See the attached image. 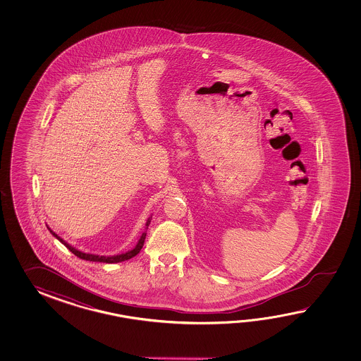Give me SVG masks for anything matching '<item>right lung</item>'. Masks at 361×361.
I'll use <instances>...</instances> for the list:
<instances>
[{"label": "right lung", "instance_id": "obj_1", "mask_svg": "<svg viewBox=\"0 0 361 361\" xmlns=\"http://www.w3.org/2000/svg\"><path fill=\"white\" fill-rule=\"evenodd\" d=\"M151 219H152V216H149V218L147 219L146 228H148V226H149V223H151ZM49 231L51 232V235H53L54 238H58L63 245L66 246V247H67L68 250H71L72 253L75 254V255H77L78 258L85 259V261L103 262V263H118V262L128 261V259H130L133 257H135V255L140 252V249L143 247V244H145V240H146L147 235V232H143V233H142V236L139 238L138 244L135 245L134 249L129 250V252H126V253L123 254H117V255H109V257H106V255H97V254H89L84 253V252H80V250H77L76 247L69 245L68 243H66L63 238H59V236L55 233L54 231H51L50 228H49Z\"/></svg>", "mask_w": 361, "mask_h": 361}]
</instances>
